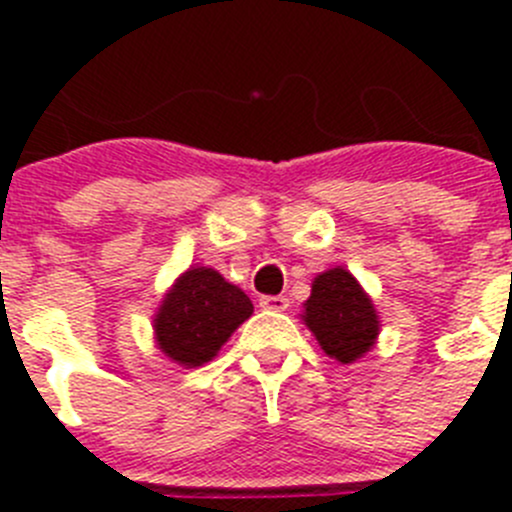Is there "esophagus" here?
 <instances>
[{
  "label": "esophagus",
  "instance_id": "esophagus-1",
  "mask_svg": "<svg viewBox=\"0 0 512 512\" xmlns=\"http://www.w3.org/2000/svg\"><path fill=\"white\" fill-rule=\"evenodd\" d=\"M261 307H264V310H274V312H284L289 307V300L284 295H266V297H261V302H259Z\"/></svg>",
  "mask_w": 512,
  "mask_h": 512
}]
</instances>
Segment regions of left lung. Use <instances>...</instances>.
<instances>
[{
	"label": "left lung",
	"mask_w": 512,
	"mask_h": 512,
	"mask_svg": "<svg viewBox=\"0 0 512 512\" xmlns=\"http://www.w3.org/2000/svg\"><path fill=\"white\" fill-rule=\"evenodd\" d=\"M300 320L315 336L323 354L338 364H354L369 354L382 328L369 292L343 266H333L312 279Z\"/></svg>",
	"instance_id": "8db88e82"
}]
</instances>
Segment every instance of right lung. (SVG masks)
<instances>
[{"label":"right lung","mask_w":512,"mask_h":512,"mask_svg":"<svg viewBox=\"0 0 512 512\" xmlns=\"http://www.w3.org/2000/svg\"><path fill=\"white\" fill-rule=\"evenodd\" d=\"M251 315L253 305L241 287L210 266H189L161 297L153 338L166 359L197 369L215 359Z\"/></svg>","instance_id":"1"}]
</instances>
